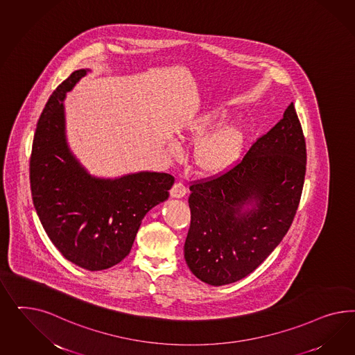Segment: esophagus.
Wrapping results in <instances>:
<instances>
[{
  "instance_id": "obj_1",
  "label": "esophagus",
  "mask_w": 355,
  "mask_h": 355,
  "mask_svg": "<svg viewBox=\"0 0 355 355\" xmlns=\"http://www.w3.org/2000/svg\"><path fill=\"white\" fill-rule=\"evenodd\" d=\"M187 193L186 186L182 182H175L171 189V196L172 198H183Z\"/></svg>"
}]
</instances>
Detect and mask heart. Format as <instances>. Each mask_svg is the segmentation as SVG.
<instances>
[{
	"label": "heart",
	"mask_w": 355,
	"mask_h": 355,
	"mask_svg": "<svg viewBox=\"0 0 355 355\" xmlns=\"http://www.w3.org/2000/svg\"><path fill=\"white\" fill-rule=\"evenodd\" d=\"M225 119L226 113L221 109L208 110L182 135L183 139L191 143L204 139L196 148L195 162L200 172L207 175L227 171L238 160L243 150L245 131L236 123H225L220 127ZM172 150L178 153L180 148L177 144H173Z\"/></svg>",
	"instance_id": "heart-1"
}]
</instances>
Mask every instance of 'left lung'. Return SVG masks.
<instances>
[{"mask_svg":"<svg viewBox=\"0 0 355 355\" xmlns=\"http://www.w3.org/2000/svg\"><path fill=\"white\" fill-rule=\"evenodd\" d=\"M306 140L294 104L242 160L190 186L184 260L214 286L254 272L288 233L301 200ZM245 205H252L245 210Z\"/></svg>","mask_w":355,"mask_h":355,"instance_id":"8db88e82","label":"left lung"}]
</instances>
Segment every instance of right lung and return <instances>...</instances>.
<instances>
[{
  "instance_id": "right-lung-1",
  "label": "right lung",
  "mask_w": 355,
  "mask_h": 355,
  "mask_svg": "<svg viewBox=\"0 0 355 355\" xmlns=\"http://www.w3.org/2000/svg\"><path fill=\"white\" fill-rule=\"evenodd\" d=\"M86 74L74 71L45 104L33 135L30 183L36 214L57 250L80 268L103 270L129 255L143 217L168 199L174 177L140 172L101 180L86 172L66 144L62 104Z\"/></svg>"
}]
</instances>
